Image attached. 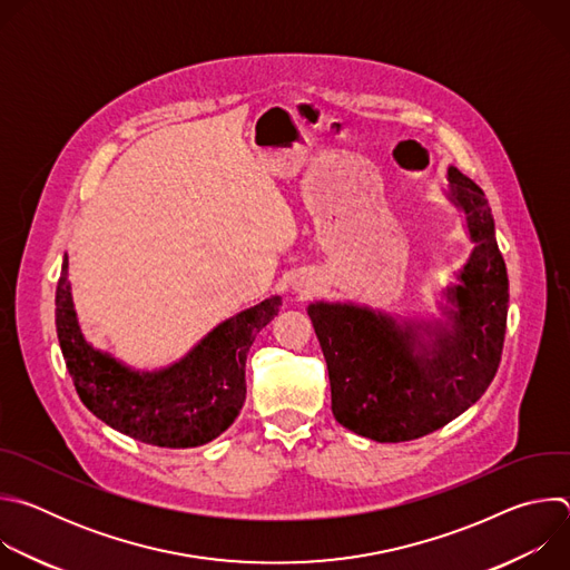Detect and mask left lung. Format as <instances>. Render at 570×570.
Instances as JSON below:
<instances>
[{
    "label": "left lung",
    "mask_w": 570,
    "mask_h": 570,
    "mask_svg": "<svg viewBox=\"0 0 570 570\" xmlns=\"http://www.w3.org/2000/svg\"><path fill=\"white\" fill-rule=\"evenodd\" d=\"M444 196L464 214L473 250L442 291V320L401 317L354 302H313L338 424L374 442L424 438L484 394L497 376L510 284L484 191L446 171Z\"/></svg>",
    "instance_id": "obj_1"
}]
</instances>
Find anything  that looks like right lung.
<instances>
[{"label": "right lung", "instance_id": "right-lung-1", "mask_svg": "<svg viewBox=\"0 0 570 570\" xmlns=\"http://www.w3.org/2000/svg\"><path fill=\"white\" fill-rule=\"evenodd\" d=\"M56 288L58 343L80 401L110 429L144 444L191 449L216 440L246 401V358L257 334L277 315L273 295L216 327L169 367L135 370L97 350L80 332L67 279Z\"/></svg>", "mask_w": 570, "mask_h": 570}]
</instances>
